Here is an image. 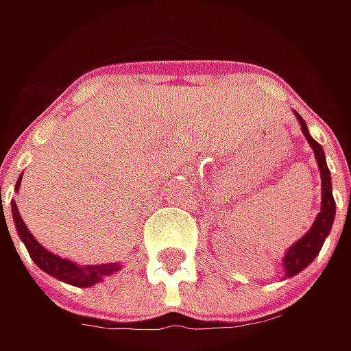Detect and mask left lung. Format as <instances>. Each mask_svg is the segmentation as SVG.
Returning <instances> with one entry per match:
<instances>
[{"label": "left lung", "mask_w": 351, "mask_h": 351, "mask_svg": "<svg viewBox=\"0 0 351 351\" xmlns=\"http://www.w3.org/2000/svg\"><path fill=\"white\" fill-rule=\"evenodd\" d=\"M299 125H301V130H303L304 138L311 144L313 152H315V158H317L318 169H320V193H322V199H320V213L317 215L313 226L308 228V232L299 238L293 246H289V250L285 252L283 256V267H285V277H293L297 274H301L306 265H311L313 260L318 256V252L322 248L324 240L328 238L332 230V224H334V217H336V201H334V195H332V180H330V169L326 166V158H324V150L322 146L318 144L311 134H308V128H306V123L303 121V117L299 113H295Z\"/></svg>", "instance_id": "8db88e82"}]
</instances>
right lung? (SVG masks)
<instances>
[{
  "label": "right lung",
  "instance_id": "obj_1",
  "mask_svg": "<svg viewBox=\"0 0 351 351\" xmlns=\"http://www.w3.org/2000/svg\"><path fill=\"white\" fill-rule=\"evenodd\" d=\"M21 178L17 180L15 185V191H19L21 187ZM11 215H13V223L17 228V234H19L21 242L25 244V248L29 252L31 260H33L43 271H47L48 276L56 277L68 285H74V287H91L95 283L103 281V277L111 276L121 269V263H99V265H80V263L72 262L68 258H60L52 252H48L33 234L31 230L27 228V224L23 223L21 219L19 209H17V203L11 201Z\"/></svg>",
  "mask_w": 351,
  "mask_h": 351
}]
</instances>
